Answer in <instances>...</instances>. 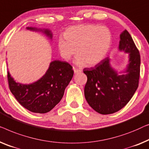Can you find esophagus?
I'll list each match as a JSON object with an SVG mask.
<instances>
[{"mask_svg":"<svg viewBox=\"0 0 149 149\" xmlns=\"http://www.w3.org/2000/svg\"><path fill=\"white\" fill-rule=\"evenodd\" d=\"M74 70L75 74H77V73H79V72H81V70H79V69L75 68H74Z\"/></svg>","mask_w":149,"mask_h":149,"instance_id":"34e87169","label":"esophagus"}]
</instances>
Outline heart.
<instances>
[{
	"label": "heart",
	"mask_w": 149,
	"mask_h": 149,
	"mask_svg": "<svg viewBox=\"0 0 149 149\" xmlns=\"http://www.w3.org/2000/svg\"><path fill=\"white\" fill-rule=\"evenodd\" d=\"M58 40L61 56L69 61L76 53L77 63L93 66L107 54L112 42V33L106 26L81 24L70 27Z\"/></svg>",
	"instance_id": "1"
}]
</instances>
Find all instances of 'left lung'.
Masks as SVG:
<instances>
[{"label":"left lung","mask_w":149,"mask_h":149,"mask_svg":"<svg viewBox=\"0 0 149 149\" xmlns=\"http://www.w3.org/2000/svg\"><path fill=\"white\" fill-rule=\"evenodd\" d=\"M119 51L129 54L125 74L119 75L107 57L95 68H85L87 75L84 95L89 105L102 115L111 114L126 105L138 87L140 55L132 38L126 30L120 34Z\"/></svg>","instance_id":"1"}]
</instances>
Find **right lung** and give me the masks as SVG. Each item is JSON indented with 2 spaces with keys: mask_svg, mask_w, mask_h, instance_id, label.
Listing matches in <instances>:
<instances>
[{
  "mask_svg": "<svg viewBox=\"0 0 149 149\" xmlns=\"http://www.w3.org/2000/svg\"><path fill=\"white\" fill-rule=\"evenodd\" d=\"M30 30L36 28H27ZM44 32L52 38L49 30ZM72 66L68 62L55 60L50 63L42 77L31 84L16 82L7 71L9 89L21 105L31 112L46 113L57 104L64 95L65 88L74 75Z\"/></svg>",
  "mask_w": 149,
  "mask_h": 149,
  "instance_id": "add662e5",
  "label": "right lung"
}]
</instances>
